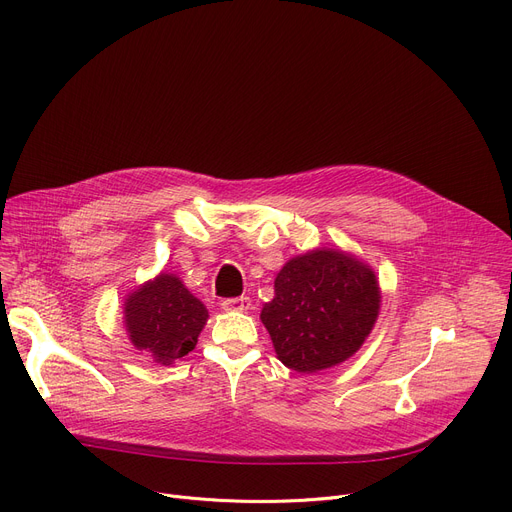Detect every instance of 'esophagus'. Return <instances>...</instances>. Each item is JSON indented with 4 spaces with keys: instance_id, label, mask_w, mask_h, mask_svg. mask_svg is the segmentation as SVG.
<instances>
[{
    "instance_id": "1",
    "label": "esophagus",
    "mask_w": 512,
    "mask_h": 512,
    "mask_svg": "<svg viewBox=\"0 0 512 512\" xmlns=\"http://www.w3.org/2000/svg\"><path fill=\"white\" fill-rule=\"evenodd\" d=\"M250 305H252V301H250V297H229V299H223L221 301V307L225 309V311H246V309H250Z\"/></svg>"
}]
</instances>
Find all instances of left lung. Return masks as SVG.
I'll use <instances>...</instances> for the list:
<instances>
[{
  "mask_svg": "<svg viewBox=\"0 0 512 512\" xmlns=\"http://www.w3.org/2000/svg\"><path fill=\"white\" fill-rule=\"evenodd\" d=\"M379 305L369 264L338 248H318L281 268L260 320L285 367L316 373L355 355L375 326Z\"/></svg>",
  "mask_w": 512,
  "mask_h": 512,
  "instance_id": "left-lung-1",
  "label": "left lung"
}]
</instances>
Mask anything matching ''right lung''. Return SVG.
I'll use <instances>...</instances> for the list:
<instances>
[{"label":"right lung","mask_w":512,"mask_h":512,"mask_svg":"<svg viewBox=\"0 0 512 512\" xmlns=\"http://www.w3.org/2000/svg\"><path fill=\"white\" fill-rule=\"evenodd\" d=\"M207 320L203 301L170 272L157 274L125 299V326L133 346L160 365L188 355Z\"/></svg>","instance_id":"right-lung-1"}]
</instances>
